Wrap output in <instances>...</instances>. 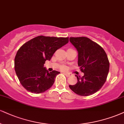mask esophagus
I'll use <instances>...</instances> for the list:
<instances>
[{
    "label": "esophagus",
    "mask_w": 124,
    "mask_h": 124,
    "mask_svg": "<svg viewBox=\"0 0 124 124\" xmlns=\"http://www.w3.org/2000/svg\"><path fill=\"white\" fill-rule=\"evenodd\" d=\"M64 74H65L66 77H69L70 76V74L68 73H64Z\"/></svg>",
    "instance_id": "34e87169"
}]
</instances>
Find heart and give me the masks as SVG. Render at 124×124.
Masks as SVG:
<instances>
[{
  "mask_svg": "<svg viewBox=\"0 0 124 124\" xmlns=\"http://www.w3.org/2000/svg\"><path fill=\"white\" fill-rule=\"evenodd\" d=\"M62 69H65V66H62V68H61Z\"/></svg>",
  "mask_w": 124,
  "mask_h": 124,
  "instance_id": "1",
  "label": "heart"
}]
</instances>
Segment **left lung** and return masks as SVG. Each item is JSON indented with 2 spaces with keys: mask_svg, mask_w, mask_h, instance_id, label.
Returning a JSON list of instances; mask_svg holds the SVG:
<instances>
[{
  "mask_svg": "<svg viewBox=\"0 0 124 124\" xmlns=\"http://www.w3.org/2000/svg\"><path fill=\"white\" fill-rule=\"evenodd\" d=\"M78 52V65L84 76L77 77V83L69 88L80 96H89L99 91L106 81L109 61L105 50L85 37L70 38Z\"/></svg>",
  "mask_w": 124,
  "mask_h": 124,
  "instance_id": "left-lung-1",
  "label": "left lung"
}]
</instances>
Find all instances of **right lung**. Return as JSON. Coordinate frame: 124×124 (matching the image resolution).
Segmentation results:
<instances>
[{"label":"right lung","instance_id":"add662e5","mask_svg":"<svg viewBox=\"0 0 124 124\" xmlns=\"http://www.w3.org/2000/svg\"><path fill=\"white\" fill-rule=\"evenodd\" d=\"M68 42V38L39 36L20 47L15 57V71L20 83L26 90L40 93L53 86L60 72H49L44 64L46 61L50 60L58 49Z\"/></svg>","mask_w":124,"mask_h":124}]
</instances>
